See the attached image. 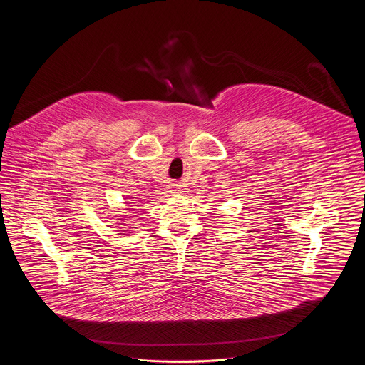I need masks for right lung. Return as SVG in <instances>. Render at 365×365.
I'll list each match as a JSON object with an SVG mask.
<instances>
[{
    "label": "right lung",
    "mask_w": 365,
    "mask_h": 365,
    "mask_svg": "<svg viewBox=\"0 0 365 365\" xmlns=\"http://www.w3.org/2000/svg\"><path fill=\"white\" fill-rule=\"evenodd\" d=\"M127 210H128V207H127ZM124 217H125V218H127V217H128V215H124ZM123 222H125V221H123ZM123 222H121V225H123ZM124 227H125V225H124ZM125 231H127V230H125Z\"/></svg>",
    "instance_id": "1"
}]
</instances>
